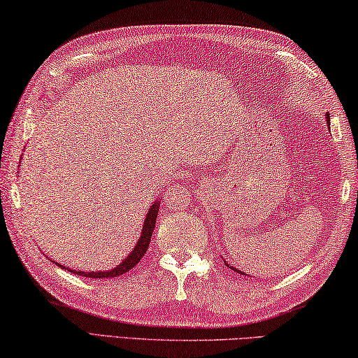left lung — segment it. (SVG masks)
Wrapping results in <instances>:
<instances>
[{
  "mask_svg": "<svg viewBox=\"0 0 358 358\" xmlns=\"http://www.w3.org/2000/svg\"><path fill=\"white\" fill-rule=\"evenodd\" d=\"M326 122H327V128H329V131H330V115H329V114H326ZM225 264H227V266H229V268H230V269H233V271H236V272H239V271H238L236 268H233V266H230V264H229V263H227V262H225ZM241 274H243V272H241Z\"/></svg>",
  "mask_w": 358,
  "mask_h": 358,
  "instance_id": "1",
  "label": "left lung"
}]
</instances>
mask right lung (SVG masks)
Returning <instances> with one entry per match:
<instances>
[{"instance_id":"add662e5","label":"right lung","mask_w":358,"mask_h":358,"mask_svg":"<svg viewBox=\"0 0 358 358\" xmlns=\"http://www.w3.org/2000/svg\"><path fill=\"white\" fill-rule=\"evenodd\" d=\"M159 200H155V203L152 205L150 210H148L145 220H144V227H142V235L139 238V241L136 243L133 252L129 253V255L123 259L120 264H117L114 269L111 271H96V272H84V271H75V269H69L66 266H62L59 263L53 262L55 264L61 266V268H66L69 272H73L76 275H83V277H89V278H113V277H119L122 274H125L129 269H133L136 264L141 262V258L145 255L147 252V247L150 244V239L153 235V229H155V224H157V217H158V211H159Z\"/></svg>"}]
</instances>
